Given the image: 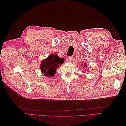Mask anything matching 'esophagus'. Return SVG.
<instances>
[{"label":"esophagus","mask_w":126,"mask_h":126,"mask_svg":"<svg viewBox=\"0 0 126 126\" xmlns=\"http://www.w3.org/2000/svg\"><path fill=\"white\" fill-rule=\"evenodd\" d=\"M72 59H73V57L72 56H68L67 57V61L69 62H70L71 61Z\"/></svg>","instance_id":"1"}]
</instances>
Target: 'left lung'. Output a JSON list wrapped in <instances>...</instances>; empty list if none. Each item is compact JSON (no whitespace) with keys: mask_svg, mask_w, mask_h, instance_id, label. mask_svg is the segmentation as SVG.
<instances>
[{"mask_svg":"<svg viewBox=\"0 0 126 126\" xmlns=\"http://www.w3.org/2000/svg\"><path fill=\"white\" fill-rule=\"evenodd\" d=\"M83 66H84V67H86V66H87L86 64H84L83 65Z\"/></svg>","mask_w":126,"mask_h":126,"instance_id":"1","label":"left lung"}]
</instances>
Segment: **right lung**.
Instances as JSON below:
<instances>
[{"instance_id": "1", "label": "right lung", "mask_w": 126, "mask_h": 126, "mask_svg": "<svg viewBox=\"0 0 126 126\" xmlns=\"http://www.w3.org/2000/svg\"><path fill=\"white\" fill-rule=\"evenodd\" d=\"M64 61L63 58H61L57 55L51 54L46 59L43 60L41 63V70L44 76L48 77H53L56 73V69Z\"/></svg>"}]
</instances>
